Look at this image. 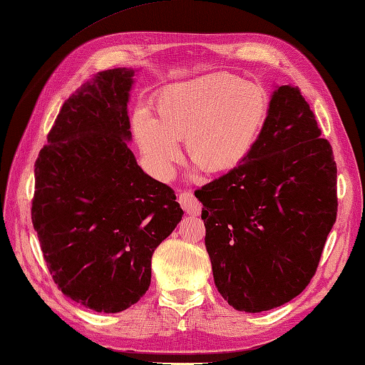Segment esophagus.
I'll use <instances>...</instances> for the list:
<instances>
[{
	"label": "esophagus",
	"mask_w": 365,
	"mask_h": 365,
	"mask_svg": "<svg viewBox=\"0 0 365 365\" xmlns=\"http://www.w3.org/2000/svg\"><path fill=\"white\" fill-rule=\"evenodd\" d=\"M178 202H180L182 208L188 215L197 216V215H200V212H202V205H200V202L196 199V196L192 195L191 191L182 192V195L178 196Z\"/></svg>",
	"instance_id": "1"
}]
</instances>
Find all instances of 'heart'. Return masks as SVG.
<instances>
[{
    "label": "heart",
    "instance_id": "obj_1",
    "mask_svg": "<svg viewBox=\"0 0 365 365\" xmlns=\"http://www.w3.org/2000/svg\"><path fill=\"white\" fill-rule=\"evenodd\" d=\"M268 103L259 84L226 72L208 73L161 89L155 118L136 110L131 131L155 177L173 175L183 138L188 158L204 173L220 174L251 152L265 125Z\"/></svg>",
    "mask_w": 365,
    "mask_h": 365
}]
</instances>
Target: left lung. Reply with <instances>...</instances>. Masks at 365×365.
I'll list each match as a JSON object with an SVG mask.
<instances>
[{
  "mask_svg": "<svg viewBox=\"0 0 365 365\" xmlns=\"http://www.w3.org/2000/svg\"><path fill=\"white\" fill-rule=\"evenodd\" d=\"M299 88L279 86L257 141L202 202L215 285L243 312L282 306L314 277L337 216V166Z\"/></svg>",
  "mask_w": 365,
  "mask_h": 365,
  "instance_id": "1",
  "label": "left lung"
}]
</instances>
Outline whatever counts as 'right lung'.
I'll return each instance as SVG.
<instances>
[{
  "mask_svg": "<svg viewBox=\"0 0 365 365\" xmlns=\"http://www.w3.org/2000/svg\"><path fill=\"white\" fill-rule=\"evenodd\" d=\"M135 71L98 72L68 97L34 165L31 220L58 289L96 312L133 306L183 210L138 166L127 103Z\"/></svg>",
  "mask_w": 365,
  "mask_h": 365,
  "instance_id": "1",
  "label": "right lung"
}]
</instances>
